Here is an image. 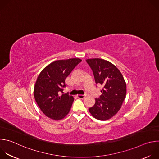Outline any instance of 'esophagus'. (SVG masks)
I'll list each match as a JSON object with an SVG mask.
<instances>
[{"label": "esophagus", "mask_w": 159, "mask_h": 159, "mask_svg": "<svg viewBox=\"0 0 159 159\" xmlns=\"http://www.w3.org/2000/svg\"><path fill=\"white\" fill-rule=\"evenodd\" d=\"M77 97L79 98V99H84L85 98V95H77Z\"/></svg>", "instance_id": "esophagus-1"}]
</instances>
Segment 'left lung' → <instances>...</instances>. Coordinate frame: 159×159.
I'll use <instances>...</instances> for the list:
<instances>
[{
	"mask_svg": "<svg viewBox=\"0 0 159 159\" xmlns=\"http://www.w3.org/2000/svg\"><path fill=\"white\" fill-rule=\"evenodd\" d=\"M92 69L96 84L103 85L102 94L96 98L89 111L95 118L107 120L120 109L126 97V85L120 71L111 63L100 58L86 60Z\"/></svg>",
	"mask_w": 159,
	"mask_h": 159,
	"instance_id": "obj_1",
	"label": "left lung"
}]
</instances>
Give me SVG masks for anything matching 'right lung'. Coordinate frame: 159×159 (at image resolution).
<instances>
[{"label": "right lung", "mask_w": 159, "mask_h": 159, "mask_svg": "<svg viewBox=\"0 0 159 159\" xmlns=\"http://www.w3.org/2000/svg\"><path fill=\"white\" fill-rule=\"evenodd\" d=\"M81 61L79 58L55 61L38 75L34 89V98L47 117L59 120L69 112L74 98L68 93L63 94L66 86L65 79Z\"/></svg>", "instance_id": "1"}]
</instances>
